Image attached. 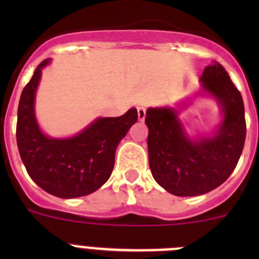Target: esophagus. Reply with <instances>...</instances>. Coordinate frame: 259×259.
<instances>
[{"mask_svg": "<svg viewBox=\"0 0 259 259\" xmlns=\"http://www.w3.org/2000/svg\"><path fill=\"white\" fill-rule=\"evenodd\" d=\"M137 116H139V120H140V122H144V120H145V116H146L145 107L143 106L137 107Z\"/></svg>", "mask_w": 259, "mask_h": 259, "instance_id": "obj_1", "label": "esophagus"}]
</instances>
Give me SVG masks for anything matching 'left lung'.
<instances>
[{
    "mask_svg": "<svg viewBox=\"0 0 259 259\" xmlns=\"http://www.w3.org/2000/svg\"><path fill=\"white\" fill-rule=\"evenodd\" d=\"M198 95L210 96L222 110V122L211 136L191 139L174 107L146 110L149 167L167 192L191 197L212 191L228 179L244 149L245 111L241 93L217 61L203 70Z\"/></svg>",
    "mask_w": 259,
    "mask_h": 259,
    "instance_id": "8db88e82",
    "label": "left lung"
}]
</instances>
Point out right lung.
I'll return each mask as SVG.
<instances>
[{
  "instance_id": "obj_1",
  "label": "right lung",
  "mask_w": 259,
  "mask_h": 259,
  "mask_svg": "<svg viewBox=\"0 0 259 259\" xmlns=\"http://www.w3.org/2000/svg\"><path fill=\"white\" fill-rule=\"evenodd\" d=\"M50 59L41 62L23 89L18 106L17 144L31 179L59 198L87 196L109 180L115 150L128 130L137 122V110L116 118H97L72 137L54 139L41 131L35 115V97L41 71Z\"/></svg>"
}]
</instances>
